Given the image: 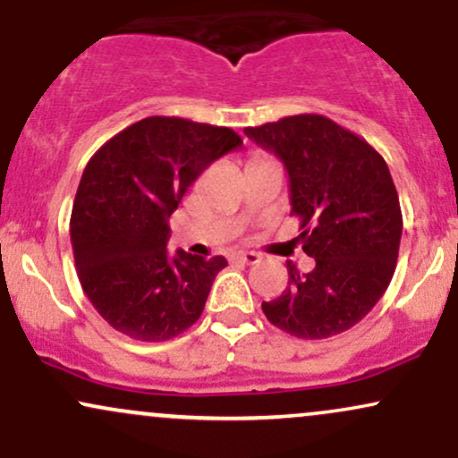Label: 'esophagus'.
<instances>
[{
	"mask_svg": "<svg viewBox=\"0 0 458 458\" xmlns=\"http://www.w3.org/2000/svg\"><path fill=\"white\" fill-rule=\"evenodd\" d=\"M233 259L243 262V265H256L260 260V256L256 251H236Z\"/></svg>",
	"mask_w": 458,
	"mask_h": 458,
	"instance_id": "1",
	"label": "esophagus"
}]
</instances>
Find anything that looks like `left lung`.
Returning <instances> with one entry per match:
<instances>
[{"label": "left lung", "mask_w": 458, "mask_h": 458, "mask_svg": "<svg viewBox=\"0 0 458 458\" xmlns=\"http://www.w3.org/2000/svg\"><path fill=\"white\" fill-rule=\"evenodd\" d=\"M245 135L286 167L299 241L317 262L299 273L286 260V291L262 301V312L295 338L343 334L375 308L396 269L403 215L387 163L366 140L318 114L247 127Z\"/></svg>", "instance_id": "obj_1"}]
</instances>
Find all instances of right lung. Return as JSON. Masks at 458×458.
Listing matches in <instances>:
<instances>
[{
	"instance_id": "obj_1",
	"label": "right lung",
	"mask_w": 458,
	"mask_h": 458,
	"mask_svg": "<svg viewBox=\"0 0 458 458\" xmlns=\"http://www.w3.org/2000/svg\"><path fill=\"white\" fill-rule=\"evenodd\" d=\"M243 140L233 129L150 115L88 161L71 243L83 293L120 334L161 343L191 327L228 262L167 254L170 215L191 182Z\"/></svg>"
}]
</instances>
